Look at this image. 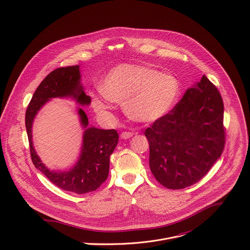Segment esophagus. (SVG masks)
Returning <instances> with one entry per match:
<instances>
[{"mask_svg":"<svg viewBox=\"0 0 250 250\" xmlns=\"http://www.w3.org/2000/svg\"><path fill=\"white\" fill-rule=\"evenodd\" d=\"M132 135H133L132 132H129V131H123V132L121 133V138H123V139H128V138H130Z\"/></svg>","mask_w":250,"mask_h":250,"instance_id":"obj_1","label":"esophagus"}]
</instances>
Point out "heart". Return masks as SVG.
<instances>
[{"label": "heart", "mask_w": 250, "mask_h": 250, "mask_svg": "<svg viewBox=\"0 0 250 250\" xmlns=\"http://www.w3.org/2000/svg\"><path fill=\"white\" fill-rule=\"evenodd\" d=\"M101 90L105 98L124 103L125 115L138 123H154L165 117L180 95V82L170 74L132 64H121L105 76ZM97 109L105 112L109 104L96 99Z\"/></svg>", "instance_id": "b5f03b06"}]
</instances>
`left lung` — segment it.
Listing matches in <instances>:
<instances>
[{"instance_id":"left-lung-1","label":"left lung","mask_w":250,"mask_h":250,"mask_svg":"<svg viewBox=\"0 0 250 250\" xmlns=\"http://www.w3.org/2000/svg\"><path fill=\"white\" fill-rule=\"evenodd\" d=\"M224 103L205 75L165 117L146 128L149 167L164 187H189L209 171L225 147Z\"/></svg>"}]
</instances>
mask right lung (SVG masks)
Returning a JSON list of instances; mask_svg holds the SVG:
<instances>
[{"mask_svg": "<svg viewBox=\"0 0 250 250\" xmlns=\"http://www.w3.org/2000/svg\"><path fill=\"white\" fill-rule=\"evenodd\" d=\"M54 98H72L81 105L90 104L91 98L85 94L81 84L79 65L62 67L52 71L40 84L30 100L25 112V127L32 163L62 190L76 194L95 191L108 178L110 156L118 145L119 134L115 129L90 126L87 115L81 108H78L80 124L84 129L79 158L75 165L68 170H50L42 163L34 149L32 125L42 106Z\"/></svg>", "mask_w": 250, "mask_h": 250, "instance_id": "add662e5", "label": "right lung"}]
</instances>
